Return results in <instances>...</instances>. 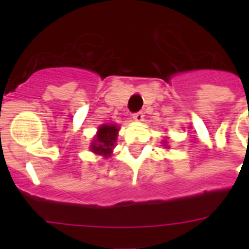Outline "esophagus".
Masks as SVG:
<instances>
[{
	"label": "esophagus",
	"instance_id": "1",
	"mask_svg": "<svg viewBox=\"0 0 249 249\" xmlns=\"http://www.w3.org/2000/svg\"><path fill=\"white\" fill-rule=\"evenodd\" d=\"M143 117H144L143 112H136V113L132 114V118H133L136 122H142V121H143Z\"/></svg>",
	"mask_w": 249,
	"mask_h": 249
}]
</instances>
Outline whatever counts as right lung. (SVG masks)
I'll list each match as a JSON object with an SVG mask.
<instances>
[{
	"label": "right lung",
	"instance_id": "add662e5",
	"mask_svg": "<svg viewBox=\"0 0 249 249\" xmlns=\"http://www.w3.org/2000/svg\"><path fill=\"white\" fill-rule=\"evenodd\" d=\"M118 128L116 124H103L98 129L97 137L91 144L92 152L96 155H101L103 157H108L112 153V148L114 147V142L117 140Z\"/></svg>",
	"mask_w": 249,
	"mask_h": 249
}]
</instances>
